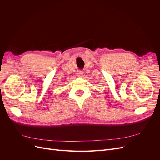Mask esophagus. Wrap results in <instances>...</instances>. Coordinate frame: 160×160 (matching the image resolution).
Instances as JSON below:
<instances>
[{
    "instance_id": "34e87169",
    "label": "esophagus",
    "mask_w": 160,
    "mask_h": 160,
    "mask_svg": "<svg viewBox=\"0 0 160 160\" xmlns=\"http://www.w3.org/2000/svg\"><path fill=\"white\" fill-rule=\"evenodd\" d=\"M77 75L78 77H82V75H83V71H78L77 72Z\"/></svg>"
}]
</instances>
